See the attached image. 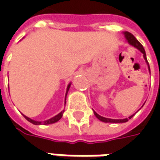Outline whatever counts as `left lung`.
<instances>
[{
	"label": "left lung",
	"mask_w": 160,
	"mask_h": 160,
	"mask_svg": "<svg viewBox=\"0 0 160 160\" xmlns=\"http://www.w3.org/2000/svg\"><path fill=\"white\" fill-rule=\"evenodd\" d=\"M124 35H125V38H126V42L129 44V45H131L133 48H135V49H137L139 52H141L142 53V56H143V58H144L145 62L147 63L148 65V69H149V72H150V74H151V69H150V66H149V63H148V60H147V58H146V53H145L144 49H143V47L142 45L140 43L138 42V40L132 35V34H130V33H128V32H124L123 33ZM144 105V104H143ZM142 105V106H143ZM93 113L95 115V117L98 118V119L100 120V121H102V122H104V123H126L127 122L129 119H131L132 117L135 115V113L132 114V116H130V117H128V118H123V119H112V118H104V117H102V116H100L98 113H96L95 111L93 110Z\"/></svg>",
	"instance_id": "1"
}]
</instances>
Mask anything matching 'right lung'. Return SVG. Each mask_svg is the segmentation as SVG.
Segmentation results:
<instances>
[{"instance_id":"add662e5","label":"right lung","mask_w":160,"mask_h":160,"mask_svg":"<svg viewBox=\"0 0 160 160\" xmlns=\"http://www.w3.org/2000/svg\"><path fill=\"white\" fill-rule=\"evenodd\" d=\"M71 82L68 84V86H67V92H66V95H65V104H66V100H67V95H68V90L70 88L71 86ZM63 113H64V110H62V111H60L58 115H56V116H54L52 118H49V119L44 120V121H36V120L32 119V118H28L27 116H25L24 114H22L24 117H25V118L29 121L30 123H32V124H34V125H36V126H39V125H51V124H54V123H56V122H58V120L60 119L61 118H62V116H63Z\"/></svg>"}]
</instances>
